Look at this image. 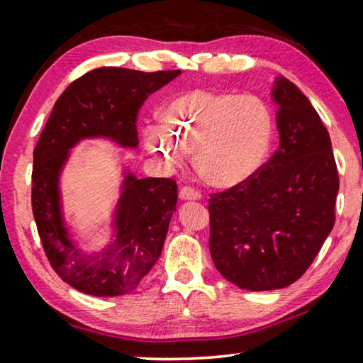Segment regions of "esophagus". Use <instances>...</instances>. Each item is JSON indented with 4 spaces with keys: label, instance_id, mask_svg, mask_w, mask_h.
<instances>
[{
    "label": "esophagus",
    "instance_id": "1",
    "mask_svg": "<svg viewBox=\"0 0 363 363\" xmlns=\"http://www.w3.org/2000/svg\"><path fill=\"white\" fill-rule=\"evenodd\" d=\"M179 199L181 200H186V201H190V200H200L201 199V194L199 192V190H195L192 187H182L179 190Z\"/></svg>",
    "mask_w": 363,
    "mask_h": 363
}]
</instances>
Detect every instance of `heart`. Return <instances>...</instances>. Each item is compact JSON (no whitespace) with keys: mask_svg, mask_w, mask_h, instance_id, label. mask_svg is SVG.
<instances>
[{"mask_svg":"<svg viewBox=\"0 0 363 363\" xmlns=\"http://www.w3.org/2000/svg\"><path fill=\"white\" fill-rule=\"evenodd\" d=\"M275 133L267 101L255 94L190 89L173 97L160 125L145 128V143L169 167L194 150L195 168L219 189L240 186L262 168Z\"/></svg>","mask_w":363,"mask_h":363,"instance_id":"obj_1","label":"heart"}]
</instances>
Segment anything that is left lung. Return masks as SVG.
I'll return each instance as SVG.
<instances>
[{
	"label": "left lung",
	"instance_id": "8db88e82",
	"mask_svg": "<svg viewBox=\"0 0 363 363\" xmlns=\"http://www.w3.org/2000/svg\"><path fill=\"white\" fill-rule=\"evenodd\" d=\"M272 99L280 147L208 205L214 266L250 291L285 288L306 272L333 229L340 189L330 134L309 99L281 75Z\"/></svg>",
	"mask_w": 363,
	"mask_h": 363
}]
</instances>
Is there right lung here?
<instances>
[{
    "instance_id": "right-lung-1",
    "label": "right lung",
    "mask_w": 363,
    "mask_h": 363,
    "mask_svg": "<svg viewBox=\"0 0 363 363\" xmlns=\"http://www.w3.org/2000/svg\"><path fill=\"white\" fill-rule=\"evenodd\" d=\"M179 73L102 67L75 79L54 104L33 150L32 208L49 262L78 291L120 296L139 285L162 255L176 211L177 186L167 177L138 179L125 171L112 223L113 240L101 253H84L70 237L60 203L59 179L70 149L93 138L138 147L139 108Z\"/></svg>"
}]
</instances>
